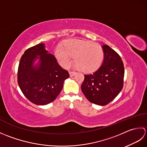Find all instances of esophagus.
Instances as JSON below:
<instances>
[{
    "instance_id": "34e87169",
    "label": "esophagus",
    "mask_w": 147,
    "mask_h": 147,
    "mask_svg": "<svg viewBox=\"0 0 147 147\" xmlns=\"http://www.w3.org/2000/svg\"><path fill=\"white\" fill-rule=\"evenodd\" d=\"M76 74V73L75 72H74V71H70L69 72V75H70V76L71 77H73V76H74V74Z\"/></svg>"
}]
</instances>
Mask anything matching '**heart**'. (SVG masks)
I'll list each match as a JSON object with an SVG mask.
<instances>
[{"label":"heart","mask_w":147,"mask_h":147,"mask_svg":"<svg viewBox=\"0 0 147 147\" xmlns=\"http://www.w3.org/2000/svg\"><path fill=\"white\" fill-rule=\"evenodd\" d=\"M55 55L59 63L65 68L69 67L74 57V64L85 73L94 71L100 66L104 59L102 47L90 40L71 39L67 40L63 47L58 46Z\"/></svg>","instance_id":"obj_1"}]
</instances>
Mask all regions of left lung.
<instances>
[{
    "label": "left lung",
    "instance_id": "left-lung-1",
    "mask_svg": "<svg viewBox=\"0 0 147 147\" xmlns=\"http://www.w3.org/2000/svg\"><path fill=\"white\" fill-rule=\"evenodd\" d=\"M104 60L97 70L85 74L82 92L88 100L105 105L116 97L123 87L124 68L117 53L107 45H103Z\"/></svg>",
    "mask_w": 147,
    "mask_h": 147
}]
</instances>
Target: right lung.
Here are the masks:
<instances>
[{
    "mask_svg": "<svg viewBox=\"0 0 147 147\" xmlns=\"http://www.w3.org/2000/svg\"><path fill=\"white\" fill-rule=\"evenodd\" d=\"M69 73L59 65L44 43L28 49L20 59L18 82L24 95L33 104L45 105L56 98Z\"/></svg>",
    "mask_w": 147,
    "mask_h": 147,
    "instance_id": "1",
    "label": "right lung"
}]
</instances>
